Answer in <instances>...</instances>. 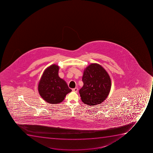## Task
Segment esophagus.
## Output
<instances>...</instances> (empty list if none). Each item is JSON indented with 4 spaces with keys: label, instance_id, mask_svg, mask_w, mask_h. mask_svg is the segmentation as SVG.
Segmentation results:
<instances>
[{
    "label": "esophagus",
    "instance_id": "esophagus-1",
    "mask_svg": "<svg viewBox=\"0 0 153 153\" xmlns=\"http://www.w3.org/2000/svg\"><path fill=\"white\" fill-rule=\"evenodd\" d=\"M78 90V88H74V89H72V91H74V92H77Z\"/></svg>",
    "mask_w": 153,
    "mask_h": 153
}]
</instances>
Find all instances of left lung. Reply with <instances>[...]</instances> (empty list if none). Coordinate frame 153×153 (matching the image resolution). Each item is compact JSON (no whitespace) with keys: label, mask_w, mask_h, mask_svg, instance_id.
<instances>
[{"label":"left lung","mask_w":153,"mask_h":153,"mask_svg":"<svg viewBox=\"0 0 153 153\" xmlns=\"http://www.w3.org/2000/svg\"><path fill=\"white\" fill-rule=\"evenodd\" d=\"M83 86L79 90L85 104L94 106L104 101L110 91L111 81L106 70L99 64H91L84 72Z\"/></svg>","instance_id":"left-lung-1"}]
</instances>
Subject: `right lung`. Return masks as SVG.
I'll use <instances>...</instances> for the list:
<instances>
[{"instance_id": "add662e5", "label": "right lung", "mask_w": 153, "mask_h": 153, "mask_svg": "<svg viewBox=\"0 0 153 153\" xmlns=\"http://www.w3.org/2000/svg\"><path fill=\"white\" fill-rule=\"evenodd\" d=\"M59 66L54 64L44 71L38 84L41 97L50 104H58L63 101L71 92L66 83L58 76Z\"/></svg>"}]
</instances>
